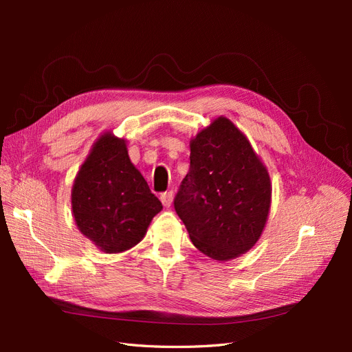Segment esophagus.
Instances as JSON below:
<instances>
[{
	"mask_svg": "<svg viewBox=\"0 0 352 352\" xmlns=\"http://www.w3.org/2000/svg\"><path fill=\"white\" fill-rule=\"evenodd\" d=\"M160 199H162L164 207H170V206H172V202H173V192H172V190H168V192H164V194L160 195Z\"/></svg>",
	"mask_w": 352,
	"mask_h": 352,
	"instance_id": "obj_1",
	"label": "esophagus"
}]
</instances>
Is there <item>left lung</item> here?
Here are the masks:
<instances>
[{"mask_svg":"<svg viewBox=\"0 0 352 352\" xmlns=\"http://www.w3.org/2000/svg\"><path fill=\"white\" fill-rule=\"evenodd\" d=\"M190 166L175 210L195 247L217 261L250 251L261 236L272 204L267 168L226 117L189 142Z\"/></svg>","mask_w":352,"mask_h":352,"instance_id":"1","label":"left lung"}]
</instances>
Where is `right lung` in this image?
Wrapping results in <instances>:
<instances>
[{"instance_id": "obj_1", "label": "right lung", "mask_w": 352, "mask_h": 352, "mask_svg": "<svg viewBox=\"0 0 352 352\" xmlns=\"http://www.w3.org/2000/svg\"><path fill=\"white\" fill-rule=\"evenodd\" d=\"M72 210L82 235L105 254H117L144 239L163 206L132 164L126 141L105 132L74 177Z\"/></svg>"}]
</instances>
